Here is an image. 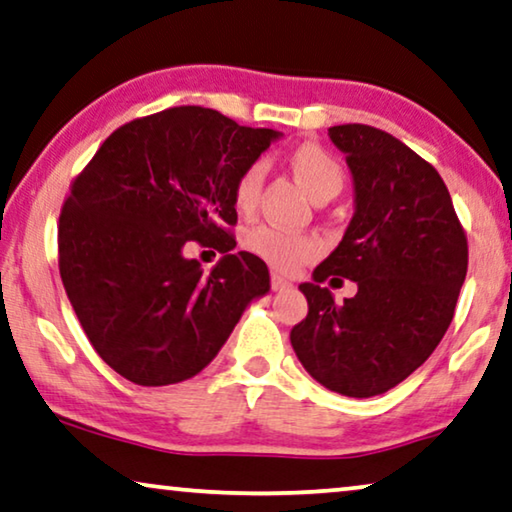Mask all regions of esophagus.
Masks as SVG:
<instances>
[{
  "instance_id": "esophagus-1",
  "label": "esophagus",
  "mask_w": 512,
  "mask_h": 512,
  "mask_svg": "<svg viewBox=\"0 0 512 512\" xmlns=\"http://www.w3.org/2000/svg\"><path fill=\"white\" fill-rule=\"evenodd\" d=\"M292 287V282L285 280L282 276H278V273H273L271 276V289L273 292H285V289Z\"/></svg>"
}]
</instances>
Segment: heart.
<instances>
[{
	"label": "heart",
	"mask_w": 512,
	"mask_h": 512,
	"mask_svg": "<svg viewBox=\"0 0 512 512\" xmlns=\"http://www.w3.org/2000/svg\"><path fill=\"white\" fill-rule=\"evenodd\" d=\"M289 167H292L296 181L301 183L305 193L312 200H324V197H335L345 183V172L338 160L319 144L305 142L299 144L289 154ZM264 183V167L262 163L248 165L234 186V204L239 211H253ZM246 246L250 253H255L266 264H271L278 271H294L301 264L310 262L312 257L319 255V243L310 236L289 234L280 227L259 225L246 234Z\"/></svg>",
	"instance_id": "heart-1"
}]
</instances>
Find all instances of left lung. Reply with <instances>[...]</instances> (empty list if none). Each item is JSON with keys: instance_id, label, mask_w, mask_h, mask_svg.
Segmentation results:
<instances>
[{"instance_id": "obj_1", "label": "left lung", "mask_w": 512, "mask_h": 512, "mask_svg": "<svg viewBox=\"0 0 512 512\" xmlns=\"http://www.w3.org/2000/svg\"><path fill=\"white\" fill-rule=\"evenodd\" d=\"M329 137L352 172L354 216L299 285L308 317L289 338L324 388L372 398L421 368L444 338L469 248L444 179L416 151L363 124L333 126ZM335 275L354 279L357 296L335 304L321 287Z\"/></svg>"}]
</instances>
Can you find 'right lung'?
I'll list each match as a JSON object with an SVG mask.
<instances>
[{
    "label": "right lung",
    "instance_id": "right-lung-1",
    "mask_svg": "<svg viewBox=\"0 0 512 512\" xmlns=\"http://www.w3.org/2000/svg\"><path fill=\"white\" fill-rule=\"evenodd\" d=\"M273 128L181 105L121 126L73 181L59 216V273L98 356L137 386L195 377L253 301L266 264L234 250V186L280 140ZM216 240L211 272L182 255Z\"/></svg>",
    "mask_w": 512,
    "mask_h": 512
}]
</instances>
